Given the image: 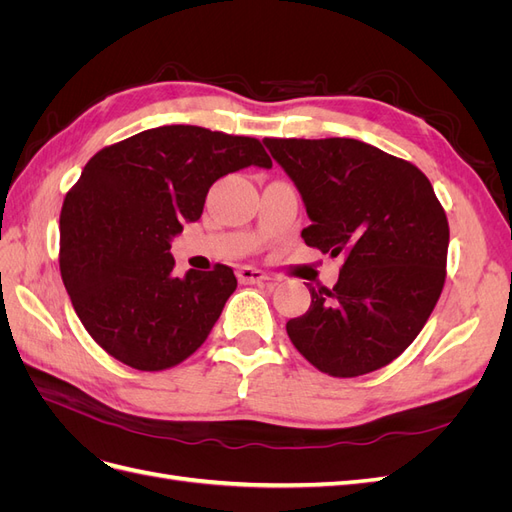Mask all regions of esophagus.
Here are the masks:
<instances>
[{
  "label": "esophagus",
  "instance_id": "1",
  "mask_svg": "<svg viewBox=\"0 0 512 512\" xmlns=\"http://www.w3.org/2000/svg\"><path fill=\"white\" fill-rule=\"evenodd\" d=\"M237 277H239L241 284H265L269 280V275L265 271H260V269L250 267V265L241 267L237 271Z\"/></svg>",
  "mask_w": 512,
  "mask_h": 512
}]
</instances>
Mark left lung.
Instances as JSON below:
<instances>
[{
  "label": "left lung",
  "mask_w": 512,
  "mask_h": 512,
  "mask_svg": "<svg viewBox=\"0 0 512 512\" xmlns=\"http://www.w3.org/2000/svg\"><path fill=\"white\" fill-rule=\"evenodd\" d=\"M262 143L303 198V241L346 256L333 288L307 284L312 305L286 322L290 342L335 378L389 365L425 327L446 277L448 222L429 179L354 138Z\"/></svg>",
  "instance_id": "8db88e82"
}]
</instances>
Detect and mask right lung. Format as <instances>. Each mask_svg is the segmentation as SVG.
<instances>
[{
	"label": "right lung",
	"instance_id": "obj_1",
	"mask_svg": "<svg viewBox=\"0 0 512 512\" xmlns=\"http://www.w3.org/2000/svg\"><path fill=\"white\" fill-rule=\"evenodd\" d=\"M271 168L256 138L162 126L104 147L61 207L59 269L76 316L117 361L168 369L200 348L237 277L226 265L173 273L170 241L203 215L211 185Z\"/></svg>",
	"mask_w": 512,
	"mask_h": 512
}]
</instances>
